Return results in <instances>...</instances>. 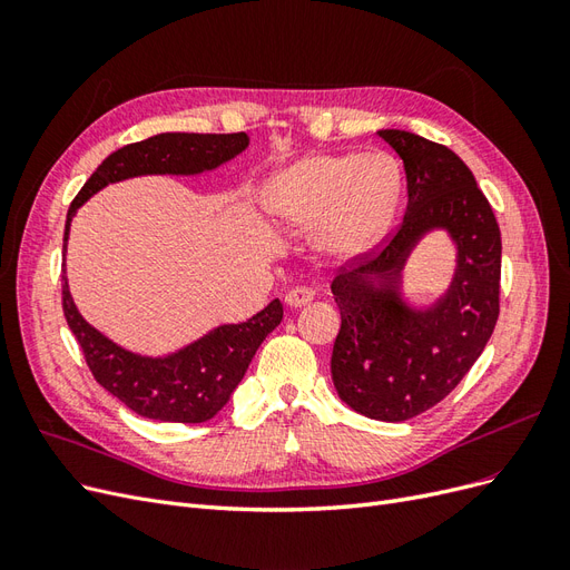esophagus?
<instances>
[{"instance_id": "34e87169", "label": "esophagus", "mask_w": 570, "mask_h": 570, "mask_svg": "<svg viewBox=\"0 0 570 570\" xmlns=\"http://www.w3.org/2000/svg\"><path fill=\"white\" fill-rule=\"evenodd\" d=\"M316 299V292L312 287H292L285 295V304L289 308H302Z\"/></svg>"}]
</instances>
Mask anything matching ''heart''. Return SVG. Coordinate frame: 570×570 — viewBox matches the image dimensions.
<instances>
[{
	"instance_id": "obj_1",
	"label": "heart",
	"mask_w": 570,
	"mask_h": 570,
	"mask_svg": "<svg viewBox=\"0 0 570 570\" xmlns=\"http://www.w3.org/2000/svg\"><path fill=\"white\" fill-rule=\"evenodd\" d=\"M402 185V168L390 154H316L268 178L264 209L287 230H312L318 254L354 258L387 235Z\"/></svg>"
}]
</instances>
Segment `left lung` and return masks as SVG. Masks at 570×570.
<instances>
[{
    "label": "left lung",
    "mask_w": 570,
    "mask_h": 570,
    "mask_svg": "<svg viewBox=\"0 0 570 570\" xmlns=\"http://www.w3.org/2000/svg\"><path fill=\"white\" fill-rule=\"evenodd\" d=\"M377 137L404 161L406 214L381 252L331 285L342 316L331 371L350 409L400 423L442 402L485 350L499 316L502 235L471 168L450 147L392 128ZM438 229L458 249L455 275L433 303L413 305L403 268Z\"/></svg>",
    "instance_id": "8db88e82"
}]
</instances>
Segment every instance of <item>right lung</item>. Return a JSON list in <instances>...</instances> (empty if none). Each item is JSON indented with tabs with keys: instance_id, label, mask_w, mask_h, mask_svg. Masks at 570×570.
Returning a JSON list of instances; mask_svg holds the SVG:
<instances>
[{
	"instance_id": "right-lung-1",
	"label": "right lung",
	"mask_w": 570,
	"mask_h": 570,
	"mask_svg": "<svg viewBox=\"0 0 570 570\" xmlns=\"http://www.w3.org/2000/svg\"><path fill=\"white\" fill-rule=\"evenodd\" d=\"M249 147L247 132L199 135L161 132L126 145L97 166L66 216L63 256L71 220L99 189L137 176H199L228 164ZM63 316L76 335L95 381L137 416L164 423H204L230 402L256 350L283 321V304L273 299L245 323H223L185 347L149 356L120 347L82 318L68 287L63 266Z\"/></svg>"
}]
</instances>
